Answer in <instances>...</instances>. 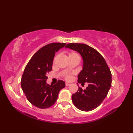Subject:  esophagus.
I'll return each mask as SVG.
<instances>
[{"mask_svg": "<svg viewBox=\"0 0 133 133\" xmlns=\"http://www.w3.org/2000/svg\"><path fill=\"white\" fill-rule=\"evenodd\" d=\"M70 83H66V86H70Z\"/></svg>", "mask_w": 133, "mask_h": 133, "instance_id": "34e87169", "label": "esophagus"}]
</instances>
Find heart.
<instances>
[{
    "label": "heart",
    "mask_w": 133,
    "mask_h": 133,
    "mask_svg": "<svg viewBox=\"0 0 133 133\" xmlns=\"http://www.w3.org/2000/svg\"><path fill=\"white\" fill-rule=\"evenodd\" d=\"M78 56V55L77 54H76L75 52H70L69 54V55H68V57H70V56ZM65 78L66 79V80H70L71 79V74H67L65 76Z\"/></svg>",
    "instance_id": "b5f03b06"
}]
</instances>
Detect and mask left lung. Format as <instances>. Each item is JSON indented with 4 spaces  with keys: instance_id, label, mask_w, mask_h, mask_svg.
Returning <instances> with one entry per match:
<instances>
[{
    "instance_id": "obj_1",
    "label": "left lung",
    "mask_w": 133,
    "mask_h": 133,
    "mask_svg": "<svg viewBox=\"0 0 133 133\" xmlns=\"http://www.w3.org/2000/svg\"><path fill=\"white\" fill-rule=\"evenodd\" d=\"M65 47L76 51L82 56L83 69L78 75V82L89 84L84 90L79 87L77 92L72 95V102L82 111H91L100 105L108 94L111 85V71L103 56L88 45L69 43Z\"/></svg>"
}]
</instances>
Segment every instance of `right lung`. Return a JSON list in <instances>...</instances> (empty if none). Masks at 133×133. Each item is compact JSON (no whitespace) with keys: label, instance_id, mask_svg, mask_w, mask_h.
<instances>
[{"label":"right lung","instance_id":"right-lung-1","mask_svg":"<svg viewBox=\"0 0 133 133\" xmlns=\"http://www.w3.org/2000/svg\"><path fill=\"white\" fill-rule=\"evenodd\" d=\"M66 44L52 43L42 47L31 58L24 70L21 79L22 90L28 101L39 109L52 106L60 90L65 87V82L61 80L54 85H49L46 83V75L52 70L55 52Z\"/></svg>","mask_w":133,"mask_h":133}]
</instances>
